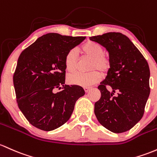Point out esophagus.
I'll return each instance as SVG.
<instances>
[{"label":"esophagus","instance_id":"1","mask_svg":"<svg viewBox=\"0 0 157 157\" xmlns=\"http://www.w3.org/2000/svg\"><path fill=\"white\" fill-rule=\"evenodd\" d=\"M91 87H84V90H85V92H89L90 91Z\"/></svg>","mask_w":157,"mask_h":157}]
</instances>
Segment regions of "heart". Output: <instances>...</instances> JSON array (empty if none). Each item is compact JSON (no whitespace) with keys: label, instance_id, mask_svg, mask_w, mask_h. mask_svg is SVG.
<instances>
[{"label":"heart","instance_id":"heart-1","mask_svg":"<svg viewBox=\"0 0 157 157\" xmlns=\"http://www.w3.org/2000/svg\"><path fill=\"white\" fill-rule=\"evenodd\" d=\"M84 58L91 59L89 65V73L73 72L67 77L68 83L71 85L87 87L97 83L102 78V75H106L111 68V60L109 56L104 53V48L94 42H87L81 47ZM78 65V55L75 49H71L65 57V66L67 71H73Z\"/></svg>","mask_w":157,"mask_h":157}]
</instances>
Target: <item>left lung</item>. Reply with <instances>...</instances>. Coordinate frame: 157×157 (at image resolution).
<instances>
[{"label":"left lung","instance_id":"obj_1","mask_svg":"<svg viewBox=\"0 0 157 157\" xmlns=\"http://www.w3.org/2000/svg\"><path fill=\"white\" fill-rule=\"evenodd\" d=\"M90 40L106 48L111 60L110 71L98 87L101 96L94 104V114L100 124L111 132H126L144 115L150 94L148 63L130 39L121 33H107L90 37Z\"/></svg>","mask_w":157,"mask_h":157}]
</instances>
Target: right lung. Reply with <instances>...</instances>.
I'll list each match as a JSON object with an SVG mask.
<instances>
[{
    "label": "right lung",
    "instance_id": "1",
    "mask_svg": "<svg viewBox=\"0 0 157 157\" xmlns=\"http://www.w3.org/2000/svg\"><path fill=\"white\" fill-rule=\"evenodd\" d=\"M85 39L51 33L20 54L13 83L18 108L33 126L51 131L63 125L85 94L80 86L65 85V55Z\"/></svg>",
    "mask_w": 157,
    "mask_h": 157
}]
</instances>
